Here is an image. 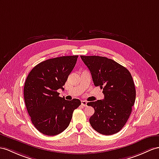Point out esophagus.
Returning a JSON list of instances; mask_svg holds the SVG:
<instances>
[{
	"label": "esophagus",
	"instance_id": "esophagus-1",
	"mask_svg": "<svg viewBox=\"0 0 159 159\" xmlns=\"http://www.w3.org/2000/svg\"><path fill=\"white\" fill-rule=\"evenodd\" d=\"M81 103H82V105H83L84 107H86L87 106V102L85 101V100H82V102H81Z\"/></svg>",
	"mask_w": 159,
	"mask_h": 159
}]
</instances>
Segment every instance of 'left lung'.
<instances>
[{"instance_id": "obj_1", "label": "left lung", "mask_w": 159, "mask_h": 159, "mask_svg": "<svg viewBox=\"0 0 159 159\" xmlns=\"http://www.w3.org/2000/svg\"><path fill=\"white\" fill-rule=\"evenodd\" d=\"M90 70L95 86L103 89V100L88 102L94 109L90 118L92 128L109 135L125 125L135 100V85L130 72L117 62L100 56H80Z\"/></svg>"}]
</instances>
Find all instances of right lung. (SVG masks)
I'll use <instances>...</instances> for the list:
<instances>
[{
	"mask_svg": "<svg viewBox=\"0 0 159 159\" xmlns=\"http://www.w3.org/2000/svg\"><path fill=\"white\" fill-rule=\"evenodd\" d=\"M78 56H63L42 61L27 77L24 100L34 127L46 135H55L67 128L79 99L67 100L60 97L63 86L74 68Z\"/></svg>",
	"mask_w": 159,
	"mask_h": 159,
	"instance_id": "right-lung-1",
	"label": "right lung"
}]
</instances>
